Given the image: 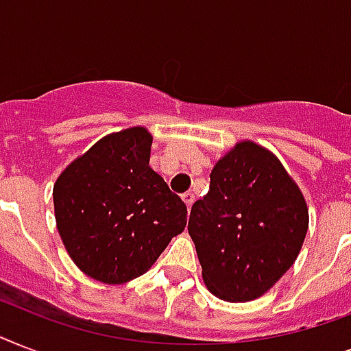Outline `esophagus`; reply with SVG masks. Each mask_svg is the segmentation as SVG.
Listing matches in <instances>:
<instances>
[{
    "label": "esophagus",
    "instance_id": "1",
    "mask_svg": "<svg viewBox=\"0 0 351 351\" xmlns=\"http://www.w3.org/2000/svg\"><path fill=\"white\" fill-rule=\"evenodd\" d=\"M182 200L186 202L187 208H191L193 202H195V195H193V193H189V191L184 193V195H182Z\"/></svg>",
    "mask_w": 351,
    "mask_h": 351
}]
</instances>
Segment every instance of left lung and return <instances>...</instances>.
<instances>
[{
    "instance_id": "8db88e82",
    "label": "left lung",
    "mask_w": 351,
    "mask_h": 351,
    "mask_svg": "<svg viewBox=\"0 0 351 351\" xmlns=\"http://www.w3.org/2000/svg\"><path fill=\"white\" fill-rule=\"evenodd\" d=\"M189 234L204 284L226 302L269 291L293 266L308 233V204L280 160L258 143H234L211 171Z\"/></svg>"
}]
</instances>
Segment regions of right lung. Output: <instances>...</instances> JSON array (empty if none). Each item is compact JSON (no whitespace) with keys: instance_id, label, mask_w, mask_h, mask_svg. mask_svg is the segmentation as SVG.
<instances>
[{"instance_id":"add662e5","label":"right lung","mask_w":351,"mask_h":351,"mask_svg":"<svg viewBox=\"0 0 351 351\" xmlns=\"http://www.w3.org/2000/svg\"><path fill=\"white\" fill-rule=\"evenodd\" d=\"M151 143L145 127L111 132L73 160L52 189L69 256L104 284L143 275L187 224L186 204L149 167Z\"/></svg>"}]
</instances>
